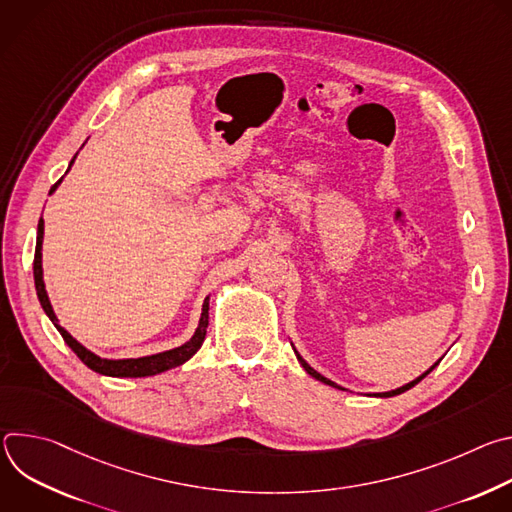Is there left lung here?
<instances>
[{"mask_svg": "<svg viewBox=\"0 0 512 512\" xmlns=\"http://www.w3.org/2000/svg\"><path fill=\"white\" fill-rule=\"evenodd\" d=\"M296 356H298V360H300V364H302V367H304V369H306V373H308V375H312V377H314V379H318V381H322V383H326V385H330V387H336V389H342V387H338V385H336V383H332V381H330V379H326V377H322V375H320V373H316V371H314V369H312V367H310V364H308V362H306V360H304V358H302V356H300V354H298V352H296ZM435 364H440V360H437V362H435ZM435 364H433V367H435ZM433 367H431V369H429V371H427V373H423V375H421V377H417V379H415V381H411V383H407V385H403V387H399V389H395V391H389V393H381V395H379V397H395V395H401V393H405V391H409V389H411V387H415V385H417V383H419V381H421V379H425V377H427V375H429V373H431V371H433Z\"/></svg>", "mask_w": 512, "mask_h": 512, "instance_id": "1", "label": "left lung"}]
</instances>
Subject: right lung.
Returning <instances> with one entry per match:
<instances>
[{"label": "right lung", "instance_id": "add662e5", "mask_svg": "<svg viewBox=\"0 0 512 512\" xmlns=\"http://www.w3.org/2000/svg\"><path fill=\"white\" fill-rule=\"evenodd\" d=\"M75 158H72L70 166L75 164ZM60 182H62V178L50 188V194L56 190V186ZM42 239H44V221L40 218L38 237H36V253H34V283H36L38 300H40L46 316L52 320V324L56 326V330L64 338V342L70 346L72 352H75L87 364L91 371H95L99 375H107V377H131V379L133 377H152V375L170 371L174 367H180L182 362H186L202 346L204 336H206V328H208V298L202 304V316H200V324H198L194 336L186 344H182V346H178L174 350H166V352L152 354V356H141V358H123V360H107V358H101V356L93 354L91 350H87L83 344H79L75 338H72L58 324V318H56V314H54V310L50 306V300H48L46 289H44V279H42Z\"/></svg>", "mask_w": 512, "mask_h": 512}]
</instances>
